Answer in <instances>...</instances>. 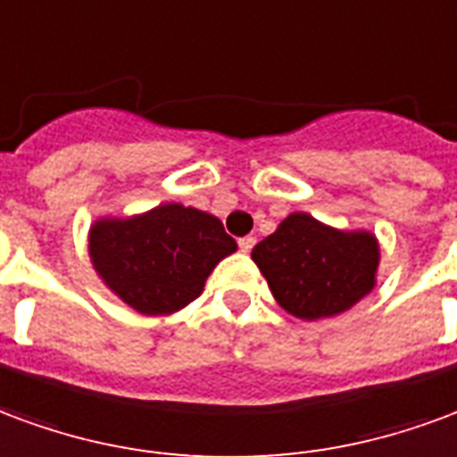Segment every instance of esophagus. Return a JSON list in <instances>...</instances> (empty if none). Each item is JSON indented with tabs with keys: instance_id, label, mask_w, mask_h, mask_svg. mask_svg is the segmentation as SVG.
I'll return each instance as SVG.
<instances>
[{
	"instance_id": "1",
	"label": "esophagus",
	"mask_w": 457,
	"mask_h": 457,
	"mask_svg": "<svg viewBox=\"0 0 457 457\" xmlns=\"http://www.w3.org/2000/svg\"><path fill=\"white\" fill-rule=\"evenodd\" d=\"M253 245H255V236H243V238H238V248L243 253H251Z\"/></svg>"
}]
</instances>
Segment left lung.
Returning a JSON list of instances; mask_svg holds the SVG:
<instances>
[{
    "instance_id": "obj_1",
    "label": "left lung",
    "mask_w": 457,
    "mask_h": 457,
    "mask_svg": "<svg viewBox=\"0 0 457 457\" xmlns=\"http://www.w3.org/2000/svg\"><path fill=\"white\" fill-rule=\"evenodd\" d=\"M251 258L287 314L319 321L348 312L375 289L379 241L365 228L343 231L295 212Z\"/></svg>"
}]
</instances>
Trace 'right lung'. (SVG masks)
<instances>
[{"label":"right lung","instance_id":"right-lung-1","mask_svg":"<svg viewBox=\"0 0 457 457\" xmlns=\"http://www.w3.org/2000/svg\"><path fill=\"white\" fill-rule=\"evenodd\" d=\"M87 251L96 278L143 316H168L204 292L219 262L238 251L224 224L195 206H153L143 214L99 216Z\"/></svg>","mask_w":457,"mask_h":457}]
</instances>
